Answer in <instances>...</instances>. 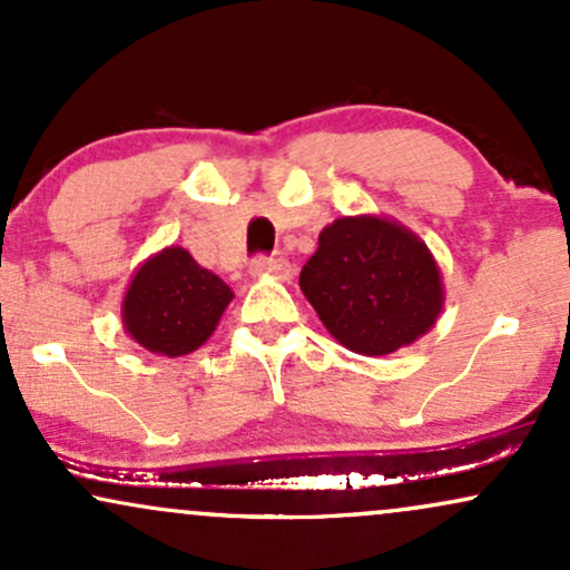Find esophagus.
<instances>
[{"mask_svg":"<svg viewBox=\"0 0 570 570\" xmlns=\"http://www.w3.org/2000/svg\"><path fill=\"white\" fill-rule=\"evenodd\" d=\"M254 276H273V278H289L292 265L284 257H254L252 259Z\"/></svg>","mask_w":570,"mask_h":570,"instance_id":"1","label":"esophagus"}]
</instances>
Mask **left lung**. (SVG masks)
Returning a JSON list of instances; mask_svg holds the SVG:
<instances>
[{
  "mask_svg": "<svg viewBox=\"0 0 570 570\" xmlns=\"http://www.w3.org/2000/svg\"><path fill=\"white\" fill-rule=\"evenodd\" d=\"M299 289L348 351L385 356L415 343L442 313V276L429 246L385 217H343L324 227Z\"/></svg>",
  "mask_w": 570,
  "mask_h": 570,
  "instance_id": "obj_1",
  "label": "left lung"
}]
</instances>
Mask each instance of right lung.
I'll return each instance as SVG.
<instances>
[{"mask_svg":"<svg viewBox=\"0 0 570 570\" xmlns=\"http://www.w3.org/2000/svg\"><path fill=\"white\" fill-rule=\"evenodd\" d=\"M230 299L225 281L181 246H168L136 271L122 299V324L141 348L185 356L212 337Z\"/></svg>","mask_w":570,"mask_h":570,"instance_id":"add662e5","label":"right lung"}]
</instances>
